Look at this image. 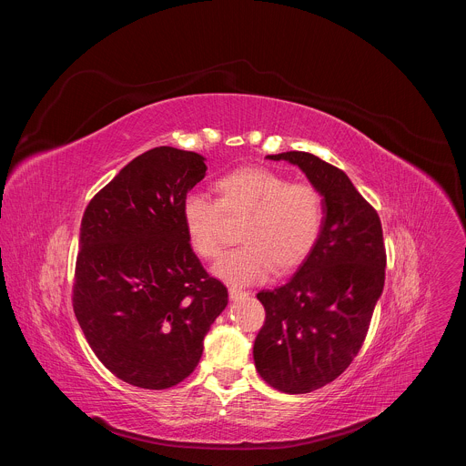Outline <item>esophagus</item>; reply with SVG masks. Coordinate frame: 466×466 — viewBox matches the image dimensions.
Returning a JSON list of instances; mask_svg holds the SVG:
<instances>
[{"mask_svg": "<svg viewBox=\"0 0 466 466\" xmlns=\"http://www.w3.org/2000/svg\"><path fill=\"white\" fill-rule=\"evenodd\" d=\"M228 295H230V299H232V300H238V299H245V297H248V291L239 289V288H236V286H230V288H228Z\"/></svg>", "mask_w": 466, "mask_h": 466, "instance_id": "obj_1", "label": "esophagus"}]
</instances>
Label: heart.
<instances>
[{"label":"heart","instance_id":"b5f03b06","mask_svg":"<svg viewBox=\"0 0 466 466\" xmlns=\"http://www.w3.org/2000/svg\"><path fill=\"white\" fill-rule=\"evenodd\" d=\"M218 198L203 193L189 195L184 207V225L198 256L214 259L221 254L225 214L242 219L239 239L214 268V273L234 284L261 280L271 271H288L315 247L324 205L311 184H291L286 177L265 167H241L216 182Z\"/></svg>","mask_w":466,"mask_h":466}]
</instances>
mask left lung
Returning a JSON list of instances; mask_svg holds the SVG:
<instances>
[{"label": "left lung", "mask_w": 466, "mask_h": 466, "mask_svg": "<svg viewBox=\"0 0 466 466\" xmlns=\"http://www.w3.org/2000/svg\"><path fill=\"white\" fill-rule=\"evenodd\" d=\"M268 158L299 166L324 205L320 236L295 275L256 295L265 308L256 370L271 387L302 394L334 381L360 352L385 282L383 232L345 171L302 151Z\"/></svg>", "instance_id": "8db88e82"}]
</instances>
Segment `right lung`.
I'll return each instance as SVG.
<instances>
[{"instance_id": "1", "label": "right lung", "mask_w": 466, "mask_h": 466, "mask_svg": "<svg viewBox=\"0 0 466 466\" xmlns=\"http://www.w3.org/2000/svg\"><path fill=\"white\" fill-rule=\"evenodd\" d=\"M205 157L155 147L128 162L85 210L74 311L99 361L142 389H167L203 356L228 291L195 256L184 225Z\"/></svg>"}]
</instances>
